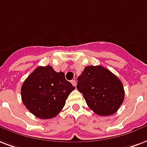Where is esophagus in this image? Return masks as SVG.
<instances>
[{
	"mask_svg": "<svg viewBox=\"0 0 147 147\" xmlns=\"http://www.w3.org/2000/svg\"><path fill=\"white\" fill-rule=\"evenodd\" d=\"M71 83L72 84V86L76 87V80H75V79H73V80H71Z\"/></svg>",
	"mask_w": 147,
	"mask_h": 147,
	"instance_id": "esophagus-1",
	"label": "esophagus"
}]
</instances>
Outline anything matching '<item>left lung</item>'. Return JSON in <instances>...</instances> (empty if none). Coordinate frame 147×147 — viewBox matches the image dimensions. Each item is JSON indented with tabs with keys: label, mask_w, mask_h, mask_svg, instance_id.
Instances as JSON below:
<instances>
[{
	"label": "left lung",
	"mask_w": 147,
	"mask_h": 147,
	"mask_svg": "<svg viewBox=\"0 0 147 147\" xmlns=\"http://www.w3.org/2000/svg\"><path fill=\"white\" fill-rule=\"evenodd\" d=\"M77 88L88 107L99 116L116 113L125 96L120 80L101 65L86 66L78 77Z\"/></svg>",
	"instance_id": "obj_1"
}]
</instances>
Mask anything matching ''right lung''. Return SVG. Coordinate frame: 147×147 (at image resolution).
Here are the masks:
<instances>
[{"mask_svg": "<svg viewBox=\"0 0 147 147\" xmlns=\"http://www.w3.org/2000/svg\"><path fill=\"white\" fill-rule=\"evenodd\" d=\"M74 89L64 72H57L50 65L39 66L21 86V99L33 115L51 119L61 112Z\"/></svg>", "mask_w": 147, "mask_h": 147, "instance_id": "1", "label": "right lung"}]
</instances>
